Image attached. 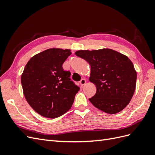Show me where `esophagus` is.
I'll list each match as a JSON object with an SVG mask.
<instances>
[{
	"label": "esophagus",
	"instance_id": "34e87169",
	"mask_svg": "<svg viewBox=\"0 0 155 155\" xmlns=\"http://www.w3.org/2000/svg\"><path fill=\"white\" fill-rule=\"evenodd\" d=\"M85 83H86V80H85V79H81V80H80V81H79V84H80L81 86L83 85H85Z\"/></svg>",
	"mask_w": 155,
	"mask_h": 155
}]
</instances>
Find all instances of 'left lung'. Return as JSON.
Segmentation results:
<instances>
[{
    "label": "left lung",
    "mask_w": 155,
    "mask_h": 155,
    "mask_svg": "<svg viewBox=\"0 0 155 155\" xmlns=\"http://www.w3.org/2000/svg\"><path fill=\"white\" fill-rule=\"evenodd\" d=\"M91 66L89 80L96 87V93L89 100L108 114L122 110L132 98L137 82V72L127 56L104 48L78 50L75 53Z\"/></svg>",
    "instance_id": "left-lung-1"
}]
</instances>
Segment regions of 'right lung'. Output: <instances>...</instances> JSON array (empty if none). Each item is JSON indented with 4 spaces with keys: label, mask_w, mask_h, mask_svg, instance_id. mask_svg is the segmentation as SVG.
Returning a JSON list of instances; mask_svg holds the SVG:
<instances>
[{
    "label": "right lung",
    "mask_w": 155,
    "mask_h": 155,
    "mask_svg": "<svg viewBox=\"0 0 155 155\" xmlns=\"http://www.w3.org/2000/svg\"><path fill=\"white\" fill-rule=\"evenodd\" d=\"M71 50L51 48L32 57L21 76L26 101L37 113L55 118L71 108L79 87L62 65Z\"/></svg>",
    "instance_id": "right-lung-1"
}]
</instances>
